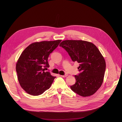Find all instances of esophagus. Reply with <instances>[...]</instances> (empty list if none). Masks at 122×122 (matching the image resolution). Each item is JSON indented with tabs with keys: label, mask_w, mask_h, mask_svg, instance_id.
I'll list each match as a JSON object with an SVG mask.
<instances>
[{
	"label": "esophagus",
	"mask_w": 122,
	"mask_h": 122,
	"mask_svg": "<svg viewBox=\"0 0 122 122\" xmlns=\"http://www.w3.org/2000/svg\"><path fill=\"white\" fill-rule=\"evenodd\" d=\"M67 76V74H65V75H61V77H63V78H65V77H66Z\"/></svg>",
	"instance_id": "obj_1"
}]
</instances>
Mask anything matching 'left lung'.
<instances>
[{
    "mask_svg": "<svg viewBox=\"0 0 122 122\" xmlns=\"http://www.w3.org/2000/svg\"><path fill=\"white\" fill-rule=\"evenodd\" d=\"M64 48L73 62L79 63V71L75 75V83L71 89L79 95L86 97L94 94L100 87L106 69V62L97 46L81 40H65L59 45Z\"/></svg>",
    "mask_w": 122,
    "mask_h": 122,
    "instance_id": "1",
    "label": "left lung"
}]
</instances>
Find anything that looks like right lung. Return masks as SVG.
<instances>
[{
    "instance_id": "1",
    "label": "right lung",
    "mask_w": 122,
    "mask_h": 122,
    "mask_svg": "<svg viewBox=\"0 0 122 122\" xmlns=\"http://www.w3.org/2000/svg\"><path fill=\"white\" fill-rule=\"evenodd\" d=\"M61 40L34 42L22 52L16 65L17 78L21 87L28 94L39 96L49 89L56 77L44 71L49 67L50 54Z\"/></svg>"
}]
</instances>
